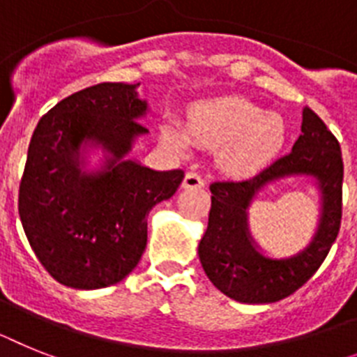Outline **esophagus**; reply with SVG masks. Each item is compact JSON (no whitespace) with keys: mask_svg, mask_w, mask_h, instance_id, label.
<instances>
[{"mask_svg":"<svg viewBox=\"0 0 357 357\" xmlns=\"http://www.w3.org/2000/svg\"><path fill=\"white\" fill-rule=\"evenodd\" d=\"M203 179L197 176V174L194 172H188L185 174V178H183V183H181V187L185 188V190H188V188H203Z\"/></svg>","mask_w":357,"mask_h":357,"instance_id":"obj_1","label":"esophagus"}]
</instances>
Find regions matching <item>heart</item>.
<instances>
[{"label": "heart", "mask_w": 357, "mask_h": 357, "mask_svg": "<svg viewBox=\"0 0 357 357\" xmlns=\"http://www.w3.org/2000/svg\"><path fill=\"white\" fill-rule=\"evenodd\" d=\"M161 136L179 154L188 152L192 143L214 149L221 172L245 178L275 160L287 142V123L281 114L243 96L223 94L190 105L185 127L178 121L165 123Z\"/></svg>", "instance_id": "obj_1"}]
</instances>
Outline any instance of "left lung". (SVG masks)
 Here are the masks:
<instances>
[{"label":"left lung","instance_id":"8db88e82","mask_svg":"<svg viewBox=\"0 0 357 357\" xmlns=\"http://www.w3.org/2000/svg\"><path fill=\"white\" fill-rule=\"evenodd\" d=\"M289 177H307L320 196L313 238L292 257H271L250 232L248 211L263 188ZM343 160L340 143L310 109H303L301 136L292 152L254 174L211 185L212 206L197 254L212 285L239 303H274L305 285L325 261L341 223Z\"/></svg>","mask_w":357,"mask_h":357}]
</instances>
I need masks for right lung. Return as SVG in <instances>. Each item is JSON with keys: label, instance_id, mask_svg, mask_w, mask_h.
Returning a JSON list of instances; mask_svg holds the SVG:
<instances>
[{"label": "right lung", "instance_id": "obj_1", "mask_svg": "<svg viewBox=\"0 0 357 357\" xmlns=\"http://www.w3.org/2000/svg\"><path fill=\"white\" fill-rule=\"evenodd\" d=\"M136 85L100 83L40 119L20 185V218L54 280L105 289L134 271L146 247V215L178 190L181 170L128 158L151 112ZM98 155V160L91 155Z\"/></svg>", "mask_w": 357, "mask_h": 357}]
</instances>
